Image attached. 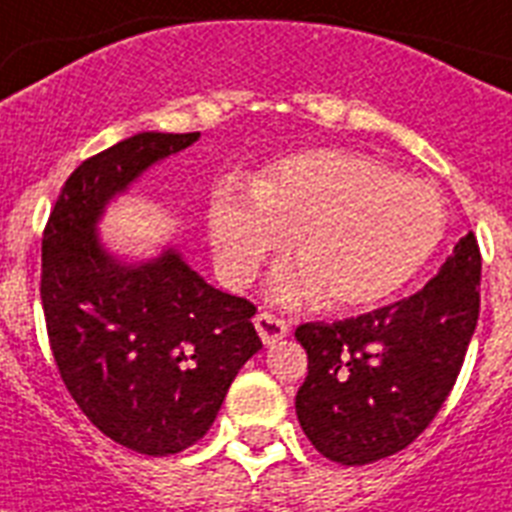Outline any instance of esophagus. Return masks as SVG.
<instances>
[{
    "mask_svg": "<svg viewBox=\"0 0 512 512\" xmlns=\"http://www.w3.org/2000/svg\"><path fill=\"white\" fill-rule=\"evenodd\" d=\"M255 328L257 333H260V338H263L265 346H273V343L283 341V338L289 336V325H286L281 317L268 315V312H260V315L255 317Z\"/></svg>",
    "mask_w": 512,
    "mask_h": 512,
    "instance_id": "obj_1",
    "label": "esophagus"
}]
</instances>
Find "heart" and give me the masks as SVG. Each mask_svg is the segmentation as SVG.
Wrapping results in <instances>:
<instances>
[{
	"label": "heart",
	"mask_w": 512,
	"mask_h": 512,
	"mask_svg": "<svg viewBox=\"0 0 512 512\" xmlns=\"http://www.w3.org/2000/svg\"><path fill=\"white\" fill-rule=\"evenodd\" d=\"M210 239L223 278L242 286L296 236L302 263L283 265L270 296L299 304L328 291L336 309H364L401 291L445 236V203L427 182L343 150H307L270 166L255 197L210 200Z\"/></svg>",
	"instance_id": "obj_1"
}]
</instances>
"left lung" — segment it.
Wrapping results in <instances>:
<instances>
[{"label": "left lung", "mask_w": 512, "mask_h": 512, "mask_svg": "<svg viewBox=\"0 0 512 512\" xmlns=\"http://www.w3.org/2000/svg\"><path fill=\"white\" fill-rule=\"evenodd\" d=\"M479 281L482 255L468 231L409 299L333 325L296 328L309 359L296 416L325 458L364 466L422 435L463 367L479 320Z\"/></svg>", "instance_id": "obj_1"}]
</instances>
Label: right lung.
I'll list each match as a JSON object with an SVG mask.
<instances>
[{"mask_svg": "<svg viewBox=\"0 0 512 512\" xmlns=\"http://www.w3.org/2000/svg\"><path fill=\"white\" fill-rule=\"evenodd\" d=\"M197 137L137 132L80 163L41 242V302L64 385L103 435L156 458L208 432L236 372L263 349L255 304L213 289L179 249L122 260L98 236L106 205Z\"/></svg>", "mask_w": 512, "mask_h": 512, "instance_id": "right-lung-1", "label": "right lung"}]
</instances>
